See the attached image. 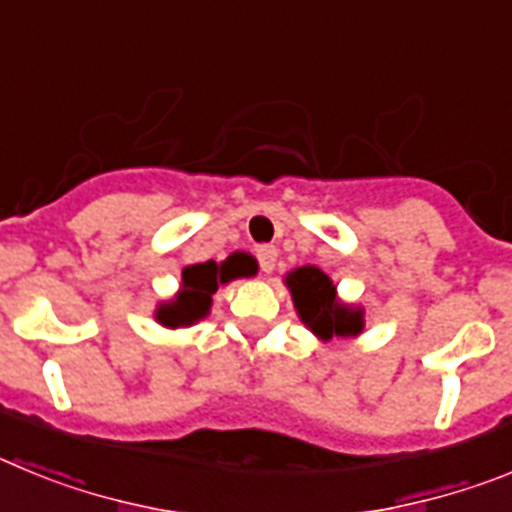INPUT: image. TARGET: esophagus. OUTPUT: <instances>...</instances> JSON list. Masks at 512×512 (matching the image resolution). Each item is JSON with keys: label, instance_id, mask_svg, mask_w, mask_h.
<instances>
[{"label": "esophagus", "instance_id": "esophagus-1", "mask_svg": "<svg viewBox=\"0 0 512 512\" xmlns=\"http://www.w3.org/2000/svg\"><path fill=\"white\" fill-rule=\"evenodd\" d=\"M277 248L274 246H259L256 248V259H259V266L264 274H271L274 271V266H277Z\"/></svg>", "mask_w": 512, "mask_h": 512}]
</instances>
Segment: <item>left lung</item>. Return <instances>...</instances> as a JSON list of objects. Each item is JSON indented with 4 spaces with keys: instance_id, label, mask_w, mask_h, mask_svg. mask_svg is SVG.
I'll list each match as a JSON object with an SVG mask.
<instances>
[{
    "instance_id": "8db88e82",
    "label": "left lung",
    "mask_w": 512,
    "mask_h": 512,
    "mask_svg": "<svg viewBox=\"0 0 512 512\" xmlns=\"http://www.w3.org/2000/svg\"><path fill=\"white\" fill-rule=\"evenodd\" d=\"M287 287L297 307L302 323L320 338H351L364 330V310L354 305H343L336 295L333 279L318 266H300L289 271Z\"/></svg>"
}]
</instances>
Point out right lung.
Here are the masks:
<instances>
[{
  "label": "right lung",
  "instance_id": "add662e5",
  "mask_svg": "<svg viewBox=\"0 0 512 512\" xmlns=\"http://www.w3.org/2000/svg\"><path fill=\"white\" fill-rule=\"evenodd\" d=\"M256 266L251 264L246 253H233L225 261H205V264H192L182 271V289L176 292L174 300L161 302L156 307V320L166 328H179V325H194L197 320L207 318L212 305V295L223 284L233 282L238 277H253Z\"/></svg>",
  "mask_w": 512,
  "mask_h": 512
}]
</instances>
